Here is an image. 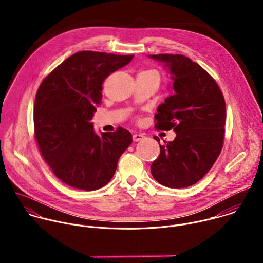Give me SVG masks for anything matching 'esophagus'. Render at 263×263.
I'll return each mask as SVG.
<instances>
[{
    "label": "esophagus",
    "instance_id": "34e87169",
    "mask_svg": "<svg viewBox=\"0 0 263 263\" xmlns=\"http://www.w3.org/2000/svg\"><path fill=\"white\" fill-rule=\"evenodd\" d=\"M132 138H133V141H134V142H137V141H140V140H142V139L144 138V135H142V134H139V133H136V134H133Z\"/></svg>",
    "mask_w": 263,
    "mask_h": 263
}]
</instances>
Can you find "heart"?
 <instances>
[{
    "instance_id": "obj_1",
    "label": "heart",
    "mask_w": 263,
    "mask_h": 263,
    "mask_svg": "<svg viewBox=\"0 0 263 263\" xmlns=\"http://www.w3.org/2000/svg\"><path fill=\"white\" fill-rule=\"evenodd\" d=\"M146 71H148V70H146Z\"/></svg>"
}]
</instances>
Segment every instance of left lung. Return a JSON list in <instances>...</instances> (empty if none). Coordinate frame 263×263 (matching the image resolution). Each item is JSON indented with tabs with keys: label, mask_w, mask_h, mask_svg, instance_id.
Segmentation results:
<instances>
[{
	"label": "left lung",
	"mask_w": 263,
	"mask_h": 263,
	"mask_svg": "<svg viewBox=\"0 0 263 263\" xmlns=\"http://www.w3.org/2000/svg\"><path fill=\"white\" fill-rule=\"evenodd\" d=\"M173 73L174 95L155 115L156 130L174 129L173 141L160 145L151 165L154 179L171 189H184L201 180L220 154L224 138L226 103L210 74L180 54L152 55ZM158 142L159 138L154 137Z\"/></svg>",
	"instance_id": "8db88e82"
}]
</instances>
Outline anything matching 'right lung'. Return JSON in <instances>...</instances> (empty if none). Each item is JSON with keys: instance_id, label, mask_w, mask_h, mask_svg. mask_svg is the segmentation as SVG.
Masks as SVG:
<instances>
[{"instance_id": "obj_1", "label": "right lung", "mask_w": 263, "mask_h": 263, "mask_svg": "<svg viewBox=\"0 0 263 263\" xmlns=\"http://www.w3.org/2000/svg\"><path fill=\"white\" fill-rule=\"evenodd\" d=\"M134 55L74 53L41 83L34 103V138L54 175L70 187L96 191L114 177L132 142L119 127L97 135L90 121L102 103L103 82Z\"/></svg>"}]
</instances>
